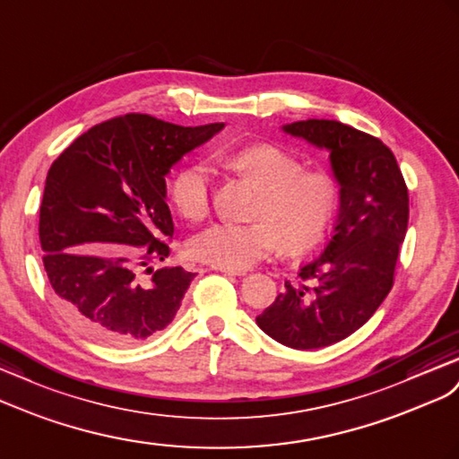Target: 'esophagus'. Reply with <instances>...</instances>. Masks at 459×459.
Segmentation results:
<instances>
[{"label":"esophagus","instance_id":"1","mask_svg":"<svg viewBox=\"0 0 459 459\" xmlns=\"http://www.w3.org/2000/svg\"><path fill=\"white\" fill-rule=\"evenodd\" d=\"M211 267H213L215 272H222L227 275H246L244 269H230V267H217V265H211Z\"/></svg>","mask_w":459,"mask_h":459}]
</instances>
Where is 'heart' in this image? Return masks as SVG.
<instances>
[{
  "mask_svg": "<svg viewBox=\"0 0 459 459\" xmlns=\"http://www.w3.org/2000/svg\"><path fill=\"white\" fill-rule=\"evenodd\" d=\"M225 169L254 184L262 195L252 211L255 222H217L197 232L187 252L195 260L230 269H246L273 254L302 252L330 227L339 204V182L322 169L304 170L292 152L272 143H254L225 152ZM170 195L187 221H204L211 211V169L195 160L176 172Z\"/></svg>",
  "mask_w": 459,
  "mask_h": 459,
  "instance_id": "b5f03b06",
  "label": "heart"
}]
</instances>
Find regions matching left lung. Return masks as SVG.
I'll list each match as a JSON object with an SVG mask.
<instances>
[{"label": "left lung", "instance_id": "1", "mask_svg": "<svg viewBox=\"0 0 459 459\" xmlns=\"http://www.w3.org/2000/svg\"><path fill=\"white\" fill-rule=\"evenodd\" d=\"M285 132L330 151L342 186L330 240L299 281L285 283L255 322L292 349H320L355 333L394 287L409 221V194L390 147L335 120H302Z\"/></svg>", "mask_w": 459, "mask_h": 459}]
</instances>
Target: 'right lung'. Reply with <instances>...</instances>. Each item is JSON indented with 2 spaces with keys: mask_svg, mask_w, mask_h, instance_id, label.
Instances as JSON below:
<instances>
[{
  "mask_svg": "<svg viewBox=\"0 0 459 459\" xmlns=\"http://www.w3.org/2000/svg\"><path fill=\"white\" fill-rule=\"evenodd\" d=\"M221 127L129 112L92 126L52 162L40 204L42 262L77 330L135 345L172 322L195 273L152 269L170 255L174 234L164 176Z\"/></svg>",
  "mask_w": 459,
  "mask_h": 459,
  "instance_id": "1",
  "label": "right lung"
}]
</instances>
